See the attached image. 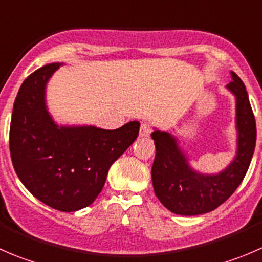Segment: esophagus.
<instances>
[{
	"label": "esophagus",
	"mask_w": 262,
	"mask_h": 262,
	"mask_svg": "<svg viewBox=\"0 0 262 262\" xmlns=\"http://www.w3.org/2000/svg\"><path fill=\"white\" fill-rule=\"evenodd\" d=\"M150 133H152V128H150L149 124H147V123L142 124L141 129H139V136H141V137H148Z\"/></svg>",
	"instance_id": "1"
}]
</instances>
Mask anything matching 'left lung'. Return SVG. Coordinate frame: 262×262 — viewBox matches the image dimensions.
Segmentation results:
<instances>
[{"label":"left lung","instance_id":"obj_1","mask_svg":"<svg viewBox=\"0 0 262 262\" xmlns=\"http://www.w3.org/2000/svg\"><path fill=\"white\" fill-rule=\"evenodd\" d=\"M232 78L227 87L237 99L238 148L236 158L226 170L216 175H202L190 167L173 137L166 132L152 133L156 144L153 189L170 212L180 215L212 212L236 191L247 172L256 146V121L245 83L234 72Z\"/></svg>","mask_w":262,"mask_h":262}]
</instances>
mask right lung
I'll list each match as a JSON object with an SVG mask.
<instances>
[{
  "mask_svg": "<svg viewBox=\"0 0 262 262\" xmlns=\"http://www.w3.org/2000/svg\"><path fill=\"white\" fill-rule=\"evenodd\" d=\"M59 66H44L21 84L10 125V153L18 179L36 199L53 209L75 212L94 203L110 166L136 141L141 124L129 121L115 130L55 125L44 91Z\"/></svg>",
  "mask_w": 262,
  "mask_h": 262,
  "instance_id": "add662e5",
  "label": "right lung"
}]
</instances>
